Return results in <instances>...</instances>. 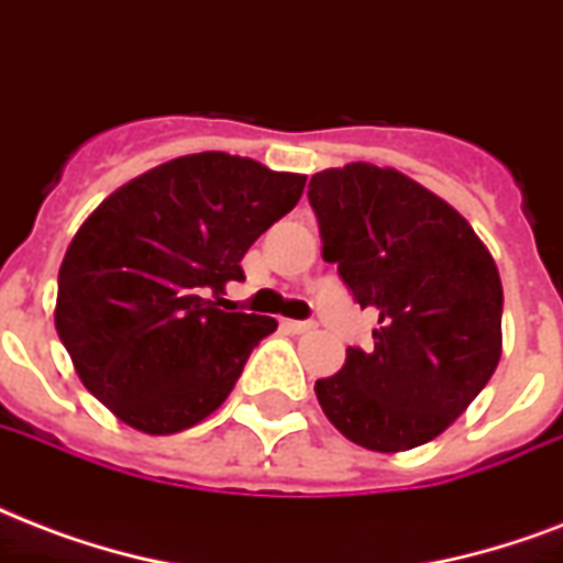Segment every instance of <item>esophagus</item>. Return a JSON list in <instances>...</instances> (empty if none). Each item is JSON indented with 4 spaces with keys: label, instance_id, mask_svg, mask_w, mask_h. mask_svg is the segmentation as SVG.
Returning a JSON list of instances; mask_svg holds the SVG:
<instances>
[{
    "label": "esophagus",
    "instance_id": "obj_1",
    "mask_svg": "<svg viewBox=\"0 0 563 563\" xmlns=\"http://www.w3.org/2000/svg\"><path fill=\"white\" fill-rule=\"evenodd\" d=\"M282 329L290 331V334H305V331L313 329V322H308V320H282Z\"/></svg>",
    "mask_w": 563,
    "mask_h": 563
}]
</instances>
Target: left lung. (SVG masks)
Masks as SVG:
<instances>
[{
    "mask_svg": "<svg viewBox=\"0 0 563 563\" xmlns=\"http://www.w3.org/2000/svg\"><path fill=\"white\" fill-rule=\"evenodd\" d=\"M322 261L361 308L373 350L350 346L313 390L331 426L373 452L429 443L490 382L503 355V282L473 225L413 178L376 164L322 169L308 185Z\"/></svg>",
    "mask_w": 563,
    "mask_h": 563,
    "instance_id": "1",
    "label": "left lung"
}]
</instances>
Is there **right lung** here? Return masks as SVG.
<instances>
[{"mask_svg": "<svg viewBox=\"0 0 563 563\" xmlns=\"http://www.w3.org/2000/svg\"><path fill=\"white\" fill-rule=\"evenodd\" d=\"M302 187L296 173L199 152L108 196L58 273L55 329L81 385L146 434L217 411L278 325L217 308L222 287L243 282L246 250L294 211Z\"/></svg>", "mask_w": 563, "mask_h": 563, "instance_id": "obj_1", "label": "right lung"}]
</instances>
